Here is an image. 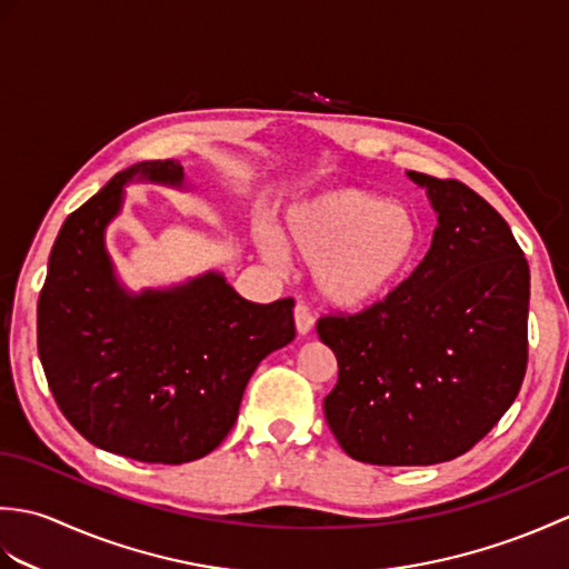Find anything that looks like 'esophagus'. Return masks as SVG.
Returning <instances> with one entry per match:
<instances>
[{
    "label": "esophagus",
    "mask_w": 569,
    "mask_h": 569,
    "mask_svg": "<svg viewBox=\"0 0 569 569\" xmlns=\"http://www.w3.org/2000/svg\"><path fill=\"white\" fill-rule=\"evenodd\" d=\"M293 318H296L298 335H308L312 330V325H316V320H312V316H310V310L306 306H300V303L293 310Z\"/></svg>",
    "instance_id": "esophagus-1"
}]
</instances>
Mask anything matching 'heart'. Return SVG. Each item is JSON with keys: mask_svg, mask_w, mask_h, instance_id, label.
I'll use <instances>...</instances> for the list:
<instances>
[{"mask_svg": "<svg viewBox=\"0 0 569 569\" xmlns=\"http://www.w3.org/2000/svg\"><path fill=\"white\" fill-rule=\"evenodd\" d=\"M253 239L273 266L283 263V248L312 263V283L325 303L359 310L389 296L413 269L422 224L408 204L345 186L291 202L276 232L259 224Z\"/></svg>", "mask_w": 569, "mask_h": 569, "instance_id": "b5f03b06", "label": "heart"}]
</instances>
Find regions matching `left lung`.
I'll list each match as a JSON object with an SVG mask.
<instances>
[{"instance_id":"obj_1","label":"left lung","mask_w":569,"mask_h":569,"mask_svg":"<svg viewBox=\"0 0 569 569\" xmlns=\"http://www.w3.org/2000/svg\"><path fill=\"white\" fill-rule=\"evenodd\" d=\"M438 214L410 278L359 316L322 318L340 367L325 418L367 465H438L497 426L523 383L530 271L511 227L457 180L416 171Z\"/></svg>"}]
</instances>
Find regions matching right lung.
<instances>
[{
    "mask_svg": "<svg viewBox=\"0 0 569 569\" xmlns=\"http://www.w3.org/2000/svg\"><path fill=\"white\" fill-rule=\"evenodd\" d=\"M131 183L192 190L178 161H141L68 217L39 298V357L84 440L183 465L227 438L251 373L296 340L293 300L249 303L220 271L131 291L107 251Z\"/></svg>",
    "mask_w": 569,
    "mask_h": 569,
    "instance_id": "add662e5",
    "label": "right lung"
}]
</instances>
